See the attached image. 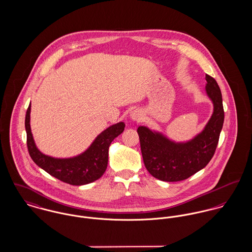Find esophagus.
<instances>
[{
  "instance_id": "1",
  "label": "esophagus",
  "mask_w": 252,
  "mask_h": 252,
  "mask_svg": "<svg viewBox=\"0 0 252 252\" xmlns=\"http://www.w3.org/2000/svg\"><path fill=\"white\" fill-rule=\"evenodd\" d=\"M142 112L139 109H134L130 112V118L132 121H140L142 119Z\"/></svg>"
}]
</instances>
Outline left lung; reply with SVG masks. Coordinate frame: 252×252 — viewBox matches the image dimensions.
Masks as SVG:
<instances>
[{
  "label": "left lung",
  "mask_w": 252,
  "mask_h": 252,
  "mask_svg": "<svg viewBox=\"0 0 252 252\" xmlns=\"http://www.w3.org/2000/svg\"><path fill=\"white\" fill-rule=\"evenodd\" d=\"M206 93L214 111L204 129L189 141L176 142L157 130L140 126L144 166L149 174L163 181L186 180L204 169L213 158L224 122L222 95L216 79L206 74Z\"/></svg>",
  "instance_id": "1"
}]
</instances>
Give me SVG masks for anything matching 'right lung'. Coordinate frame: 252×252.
I'll return each instance as SVG.
<instances>
[{"label":"right lung","mask_w":252,"mask_h":252,"mask_svg":"<svg viewBox=\"0 0 252 252\" xmlns=\"http://www.w3.org/2000/svg\"><path fill=\"white\" fill-rule=\"evenodd\" d=\"M30 114L31 103L25 117L27 146L31 158L50 176L72 185L88 184L104 175L108 167L109 145L125 128L122 121L112 124L100 133L83 152L72 157L58 158L46 155L37 148L31 130Z\"/></svg>","instance_id":"right-lung-1"}]
</instances>
